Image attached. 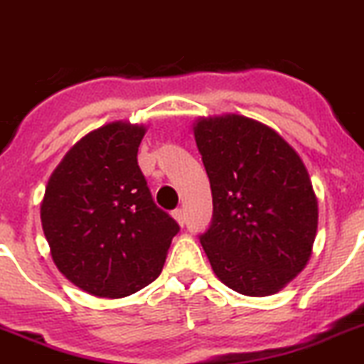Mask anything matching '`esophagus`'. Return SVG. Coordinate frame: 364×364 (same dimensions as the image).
Wrapping results in <instances>:
<instances>
[{
  "label": "esophagus",
  "instance_id": "esophagus-1",
  "mask_svg": "<svg viewBox=\"0 0 364 364\" xmlns=\"http://www.w3.org/2000/svg\"><path fill=\"white\" fill-rule=\"evenodd\" d=\"M172 215H174V219L178 220V223L181 224V226H183V224H185V210H183V208H176L174 212H172Z\"/></svg>",
  "mask_w": 364,
  "mask_h": 364
}]
</instances>
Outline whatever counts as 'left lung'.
<instances>
[{
  "instance_id": "1",
  "label": "left lung",
  "mask_w": 364,
  "mask_h": 364,
  "mask_svg": "<svg viewBox=\"0 0 364 364\" xmlns=\"http://www.w3.org/2000/svg\"><path fill=\"white\" fill-rule=\"evenodd\" d=\"M213 215L199 235L213 273L246 296H269L311 257L318 201L300 156L267 125L239 114L193 127Z\"/></svg>"
}]
</instances>
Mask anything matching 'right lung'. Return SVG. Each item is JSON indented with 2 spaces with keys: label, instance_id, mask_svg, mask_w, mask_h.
<instances>
[{
  "label": "right lung",
  "instance_id": "obj_1",
  "mask_svg": "<svg viewBox=\"0 0 364 364\" xmlns=\"http://www.w3.org/2000/svg\"><path fill=\"white\" fill-rule=\"evenodd\" d=\"M145 127L114 122L84 136L50 178L41 223L60 273L86 293L122 298L163 269L179 224L156 206L138 147Z\"/></svg>",
  "mask_w": 364,
  "mask_h": 364
}]
</instances>
